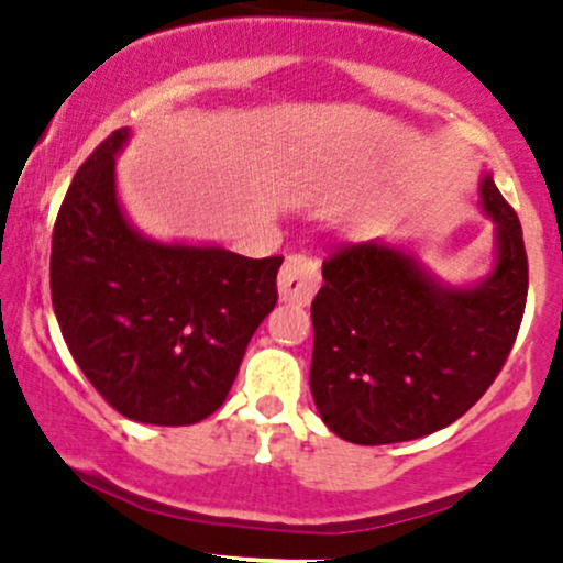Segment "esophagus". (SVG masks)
Returning <instances> with one entry per match:
<instances>
[{
    "label": "esophagus",
    "mask_w": 563,
    "mask_h": 563,
    "mask_svg": "<svg viewBox=\"0 0 563 563\" xmlns=\"http://www.w3.org/2000/svg\"><path fill=\"white\" fill-rule=\"evenodd\" d=\"M320 286V267L312 256L290 254L283 262L280 275H277V290L280 299L296 307H307L312 301L314 290Z\"/></svg>",
    "instance_id": "esophagus-1"
}]
</instances>
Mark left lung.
I'll list each match as a JSON object with an SVG mask.
<instances>
[{
    "mask_svg": "<svg viewBox=\"0 0 563 563\" xmlns=\"http://www.w3.org/2000/svg\"><path fill=\"white\" fill-rule=\"evenodd\" d=\"M479 196L497 256L476 286H448L412 251L384 241L322 262L309 389L335 437L391 444L434 434L479 402L506 365L527 303L525 235L493 174Z\"/></svg>",
    "mask_w": 563,
    "mask_h": 563,
    "instance_id": "8db88e82",
    "label": "left lung"
}]
</instances>
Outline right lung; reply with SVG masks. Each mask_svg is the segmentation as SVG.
<instances>
[{"label": "right lung", "mask_w": 563, "mask_h": 563, "mask_svg": "<svg viewBox=\"0 0 563 563\" xmlns=\"http://www.w3.org/2000/svg\"><path fill=\"white\" fill-rule=\"evenodd\" d=\"M115 129L81 164L55 219L49 288L63 339L89 384L140 423L190 426L228 399L260 322L277 303L283 256L158 243L115 196Z\"/></svg>", "instance_id": "right-lung-1"}]
</instances>
